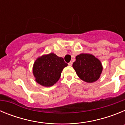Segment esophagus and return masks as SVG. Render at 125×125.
Returning <instances> with one entry per match:
<instances>
[{
  "mask_svg": "<svg viewBox=\"0 0 125 125\" xmlns=\"http://www.w3.org/2000/svg\"><path fill=\"white\" fill-rule=\"evenodd\" d=\"M72 64H73V62H71V61L69 62V63H68V65H69V66H72Z\"/></svg>",
  "mask_w": 125,
  "mask_h": 125,
  "instance_id": "34e87169",
  "label": "esophagus"
}]
</instances>
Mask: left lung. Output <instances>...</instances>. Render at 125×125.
Returning <instances> with one entry per match:
<instances>
[{
    "label": "left lung",
    "mask_w": 125,
    "mask_h": 125,
    "mask_svg": "<svg viewBox=\"0 0 125 125\" xmlns=\"http://www.w3.org/2000/svg\"><path fill=\"white\" fill-rule=\"evenodd\" d=\"M73 68L81 80L91 83L100 78L103 71L101 61L91 54L82 53L76 56Z\"/></svg>",
    "instance_id": "left-lung-1"
}]
</instances>
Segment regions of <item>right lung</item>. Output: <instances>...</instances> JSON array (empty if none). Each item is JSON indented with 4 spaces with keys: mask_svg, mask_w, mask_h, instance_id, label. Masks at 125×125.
Returning a JSON list of instances; mask_svg holds the SVG:
<instances>
[{
    "mask_svg": "<svg viewBox=\"0 0 125 125\" xmlns=\"http://www.w3.org/2000/svg\"><path fill=\"white\" fill-rule=\"evenodd\" d=\"M67 66L63 58L54 53L44 54L34 62L33 75L37 83L42 86L50 87L58 81L62 71Z\"/></svg>",
    "mask_w": 125,
    "mask_h": 125,
    "instance_id": "1",
    "label": "right lung"
}]
</instances>
